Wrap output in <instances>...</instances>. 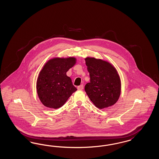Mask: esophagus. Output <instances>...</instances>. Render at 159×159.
<instances>
[{
    "label": "esophagus",
    "mask_w": 159,
    "mask_h": 159,
    "mask_svg": "<svg viewBox=\"0 0 159 159\" xmlns=\"http://www.w3.org/2000/svg\"><path fill=\"white\" fill-rule=\"evenodd\" d=\"M77 88L78 89H81V90H82L83 89H84V85H80V86H78Z\"/></svg>",
    "instance_id": "obj_1"
}]
</instances>
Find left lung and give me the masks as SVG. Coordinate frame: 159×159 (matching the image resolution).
Listing matches in <instances>:
<instances>
[{
    "mask_svg": "<svg viewBox=\"0 0 159 159\" xmlns=\"http://www.w3.org/2000/svg\"><path fill=\"white\" fill-rule=\"evenodd\" d=\"M90 82L85 86L88 97L100 109L115 105L121 92V81L118 71L107 60L87 57L85 58Z\"/></svg>",
    "mask_w": 159,
    "mask_h": 159,
    "instance_id": "obj_1",
    "label": "left lung"
}]
</instances>
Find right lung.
Returning <instances> with one entry per match:
<instances>
[{
	"instance_id": "add662e5",
	"label": "right lung",
	"mask_w": 159,
	"mask_h": 159,
	"mask_svg": "<svg viewBox=\"0 0 159 159\" xmlns=\"http://www.w3.org/2000/svg\"><path fill=\"white\" fill-rule=\"evenodd\" d=\"M77 63L74 57H52L42 67L36 82L41 102L47 108L58 109L77 91L67 72Z\"/></svg>"
}]
</instances>
